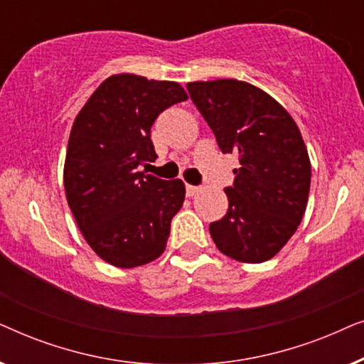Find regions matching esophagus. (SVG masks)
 <instances>
[{
	"label": "esophagus",
	"mask_w": 364,
	"mask_h": 364,
	"mask_svg": "<svg viewBox=\"0 0 364 364\" xmlns=\"http://www.w3.org/2000/svg\"><path fill=\"white\" fill-rule=\"evenodd\" d=\"M198 191H200V188L196 187V186H188V183L186 186V193H187V197H193Z\"/></svg>",
	"instance_id": "1"
}]
</instances>
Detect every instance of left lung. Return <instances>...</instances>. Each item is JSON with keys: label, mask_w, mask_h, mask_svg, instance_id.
<instances>
[{"label": "left lung", "mask_w": 364, "mask_h": 364, "mask_svg": "<svg viewBox=\"0 0 364 364\" xmlns=\"http://www.w3.org/2000/svg\"><path fill=\"white\" fill-rule=\"evenodd\" d=\"M191 99L223 154L238 156L228 210L208 230L223 255L270 260L300 225L311 166L300 129L272 96L237 79L187 84Z\"/></svg>", "instance_id": "obj_1"}]
</instances>
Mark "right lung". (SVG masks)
<instances>
[{
	"label": "right lung",
	"instance_id": "add662e5",
	"mask_svg": "<svg viewBox=\"0 0 364 364\" xmlns=\"http://www.w3.org/2000/svg\"><path fill=\"white\" fill-rule=\"evenodd\" d=\"M186 99L177 82L116 74L73 124L64 164L69 208L89 247L114 267L146 265L166 250L186 187L139 166L157 159L151 127L159 114Z\"/></svg>",
	"mask_w": 364,
	"mask_h": 364
}]
</instances>
